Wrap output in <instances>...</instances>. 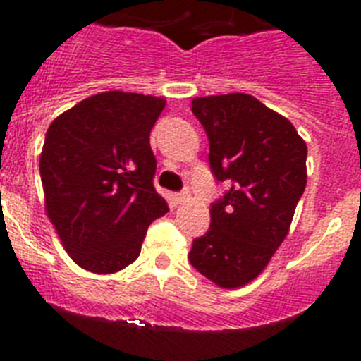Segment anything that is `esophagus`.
Instances as JSON below:
<instances>
[{"mask_svg": "<svg viewBox=\"0 0 361 361\" xmlns=\"http://www.w3.org/2000/svg\"><path fill=\"white\" fill-rule=\"evenodd\" d=\"M175 197H177V202H186V200L190 199V191H178Z\"/></svg>", "mask_w": 361, "mask_h": 361, "instance_id": "34e87169", "label": "esophagus"}]
</instances>
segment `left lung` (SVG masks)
Masks as SVG:
<instances>
[{"label":"left lung","mask_w":361,"mask_h":361,"mask_svg":"<svg viewBox=\"0 0 361 361\" xmlns=\"http://www.w3.org/2000/svg\"><path fill=\"white\" fill-rule=\"evenodd\" d=\"M191 111L209 141V168L229 190L212 204V224L188 255L226 289L262 273L291 226L307 183V146L286 117L253 95L197 97Z\"/></svg>","instance_id":"1"}]
</instances>
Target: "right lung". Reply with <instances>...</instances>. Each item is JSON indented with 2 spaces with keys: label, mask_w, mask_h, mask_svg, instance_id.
<instances>
[{
  "label": "right lung",
  "mask_w": 361,
  "mask_h": 361,
  "mask_svg": "<svg viewBox=\"0 0 361 361\" xmlns=\"http://www.w3.org/2000/svg\"><path fill=\"white\" fill-rule=\"evenodd\" d=\"M161 97L128 92L92 95L50 124L39 159L47 215L72 260L116 273L141 253L146 229L168 213L153 186L149 132Z\"/></svg>",
  "instance_id": "add662e5"
}]
</instances>
